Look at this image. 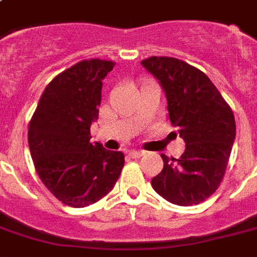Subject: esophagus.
<instances>
[{
	"label": "esophagus",
	"mask_w": 257,
	"mask_h": 257,
	"mask_svg": "<svg viewBox=\"0 0 257 257\" xmlns=\"http://www.w3.org/2000/svg\"><path fill=\"white\" fill-rule=\"evenodd\" d=\"M144 151H131L129 156L132 157V159H140L141 156H144Z\"/></svg>",
	"instance_id": "1"
}]
</instances>
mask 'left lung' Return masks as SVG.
<instances>
[{
    "label": "left lung",
    "mask_w": 257,
    "mask_h": 257,
    "mask_svg": "<svg viewBox=\"0 0 257 257\" xmlns=\"http://www.w3.org/2000/svg\"><path fill=\"white\" fill-rule=\"evenodd\" d=\"M141 65L160 82L169 120L185 141L180 159L161 155L164 168L152 179L153 189L176 205L200 204L223 180L236 136L233 112L195 66L173 57H151Z\"/></svg>",
    "instance_id": "8db88e82"
}]
</instances>
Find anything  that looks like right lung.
I'll return each instance as SVG.
<instances>
[{
  "label": "right lung",
  "instance_id": "obj_1",
  "mask_svg": "<svg viewBox=\"0 0 257 257\" xmlns=\"http://www.w3.org/2000/svg\"><path fill=\"white\" fill-rule=\"evenodd\" d=\"M114 62L85 60L46 86L29 122L30 155L45 187L66 205L84 208L112 191L124 153L90 143L98 118L102 80Z\"/></svg>",
  "mask_w": 257,
  "mask_h": 257
}]
</instances>
